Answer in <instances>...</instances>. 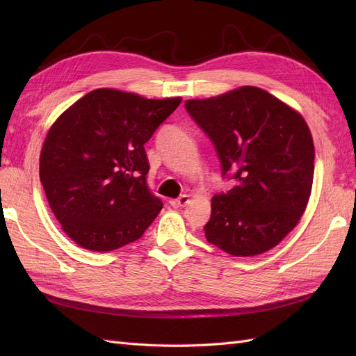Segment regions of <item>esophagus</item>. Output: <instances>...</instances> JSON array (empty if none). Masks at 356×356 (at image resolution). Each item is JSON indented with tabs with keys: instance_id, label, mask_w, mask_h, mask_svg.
<instances>
[{
	"instance_id": "esophagus-1",
	"label": "esophagus",
	"mask_w": 356,
	"mask_h": 356,
	"mask_svg": "<svg viewBox=\"0 0 356 356\" xmlns=\"http://www.w3.org/2000/svg\"><path fill=\"white\" fill-rule=\"evenodd\" d=\"M188 202H190V199H188L187 195H182V196L177 197V199H170V200H169L170 207H174V208H182V207H186V204H187Z\"/></svg>"
}]
</instances>
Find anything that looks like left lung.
I'll return each mask as SVG.
<instances>
[{
	"label": "left lung",
	"instance_id": "obj_1",
	"mask_svg": "<svg viewBox=\"0 0 356 356\" xmlns=\"http://www.w3.org/2000/svg\"><path fill=\"white\" fill-rule=\"evenodd\" d=\"M186 110L213 144L222 177L236 182L211 200L208 242L234 257L272 250L310 197L315 147L305 118L252 86L190 99Z\"/></svg>",
	"mask_w": 356,
	"mask_h": 356
}]
</instances>
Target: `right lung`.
I'll return each instance as SVG.
<instances>
[{
  "label": "right lung",
  "instance_id": "obj_1",
  "mask_svg": "<svg viewBox=\"0 0 356 356\" xmlns=\"http://www.w3.org/2000/svg\"><path fill=\"white\" fill-rule=\"evenodd\" d=\"M181 98L145 99L115 89L84 95L53 123L40 179L63 232L106 252L138 241L163 203L147 184L145 143Z\"/></svg>",
  "mask_w": 356,
  "mask_h": 356
}]
</instances>
